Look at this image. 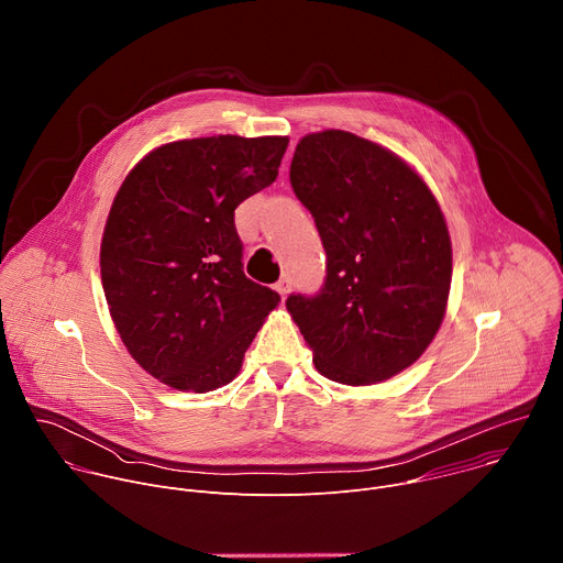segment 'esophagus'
<instances>
[{"label": "esophagus", "instance_id": "obj_1", "mask_svg": "<svg viewBox=\"0 0 563 563\" xmlns=\"http://www.w3.org/2000/svg\"><path fill=\"white\" fill-rule=\"evenodd\" d=\"M274 289L280 294V298L285 300V296H287V291H289V276H283L276 285H274Z\"/></svg>", "mask_w": 563, "mask_h": 563}]
</instances>
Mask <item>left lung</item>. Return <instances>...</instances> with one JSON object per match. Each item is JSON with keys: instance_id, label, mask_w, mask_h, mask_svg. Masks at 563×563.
<instances>
[{"instance_id": "1", "label": "left lung", "mask_w": 563, "mask_h": 563, "mask_svg": "<svg viewBox=\"0 0 563 563\" xmlns=\"http://www.w3.org/2000/svg\"><path fill=\"white\" fill-rule=\"evenodd\" d=\"M289 180L328 254L320 291L287 298L316 369L345 385L404 372L437 336L450 294L437 198L396 153L339 129L298 142Z\"/></svg>"}]
</instances>
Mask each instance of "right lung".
Returning <instances> with one entry per match:
<instances>
[{
  "mask_svg": "<svg viewBox=\"0 0 563 563\" xmlns=\"http://www.w3.org/2000/svg\"><path fill=\"white\" fill-rule=\"evenodd\" d=\"M287 144L283 135L163 144L111 205L100 247L111 318L137 365L174 389L231 383L280 302L245 276L233 211L276 180Z\"/></svg>",
  "mask_w": 563,
  "mask_h": 563,
  "instance_id": "obj_1",
  "label": "right lung"
}]
</instances>
